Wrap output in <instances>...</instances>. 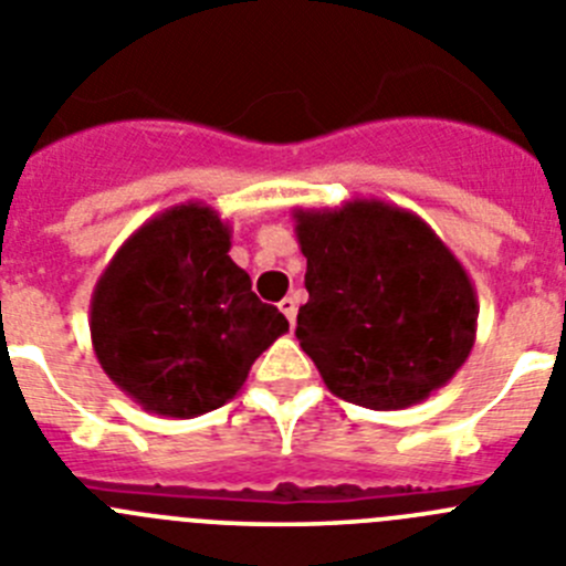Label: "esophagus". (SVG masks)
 I'll list each match as a JSON object with an SVG mask.
<instances>
[{
  "label": "esophagus",
  "instance_id": "obj_1",
  "mask_svg": "<svg viewBox=\"0 0 566 566\" xmlns=\"http://www.w3.org/2000/svg\"><path fill=\"white\" fill-rule=\"evenodd\" d=\"M277 306H280V312L286 314L289 323H292V326H294V317H297V300H294V297H283L277 303Z\"/></svg>",
  "mask_w": 566,
  "mask_h": 566
}]
</instances>
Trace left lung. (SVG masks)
<instances>
[{
  "label": "left lung",
  "mask_w": 566,
  "mask_h": 566,
  "mask_svg": "<svg viewBox=\"0 0 566 566\" xmlns=\"http://www.w3.org/2000/svg\"><path fill=\"white\" fill-rule=\"evenodd\" d=\"M292 214L308 289L294 334L328 391L399 411L451 382L476 343L479 300L437 232L377 198Z\"/></svg>",
  "instance_id": "8db88e82"
}]
</instances>
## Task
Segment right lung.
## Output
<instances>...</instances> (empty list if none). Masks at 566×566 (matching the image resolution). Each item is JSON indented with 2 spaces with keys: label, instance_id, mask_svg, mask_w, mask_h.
I'll return each instance as SVG.
<instances>
[{
  "label": "right lung",
  "instance_id": "obj_1",
  "mask_svg": "<svg viewBox=\"0 0 566 566\" xmlns=\"http://www.w3.org/2000/svg\"><path fill=\"white\" fill-rule=\"evenodd\" d=\"M229 249V221L189 201L135 229L98 277L93 352L144 411L192 419L221 408L254 359L289 332Z\"/></svg>",
  "mask_w": 566,
  "mask_h": 566
}]
</instances>
